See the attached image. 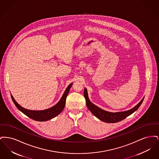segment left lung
Masks as SVG:
<instances>
[{
    "label": "left lung",
    "instance_id": "obj_1",
    "mask_svg": "<svg viewBox=\"0 0 159 159\" xmlns=\"http://www.w3.org/2000/svg\"><path fill=\"white\" fill-rule=\"evenodd\" d=\"M84 97L86 99V106L89 108V110L91 111L92 113L95 116H96L99 120L106 123H110L119 122L126 118L129 115H130L131 114L133 113L136 111V110L141 105L144 100V98L143 99L138 105H136L135 107H134L133 108L129 110L128 111L117 112V113H111V112L104 111L98 107L97 106L93 104L88 98V92L86 88L84 90Z\"/></svg>",
    "mask_w": 159,
    "mask_h": 159
}]
</instances>
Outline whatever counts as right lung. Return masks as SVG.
<instances>
[{
    "instance_id": "add662e5",
    "label": "right lung",
    "mask_w": 159,
    "mask_h": 159,
    "mask_svg": "<svg viewBox=\"0 0 159 159\" xmlns=\"http://www.w3.org/2000/svg\"><path fill=\"white\" fill-rule=\"evenodd\" d=\"M72 84H73L71 83L70 84L68 85L66 90L64 92L62 98H61L60 101L55 106H53L50 108L44 110H41V111H33V110H29L24 108L15 101V99L12 95L11 96L14 104L17 107V108L24 114H25L27 116H28L31 119H33L36 121H47L56 117L62 111L66 105V98L68 95V92Z\"/></svg>"
}]
</instances>
